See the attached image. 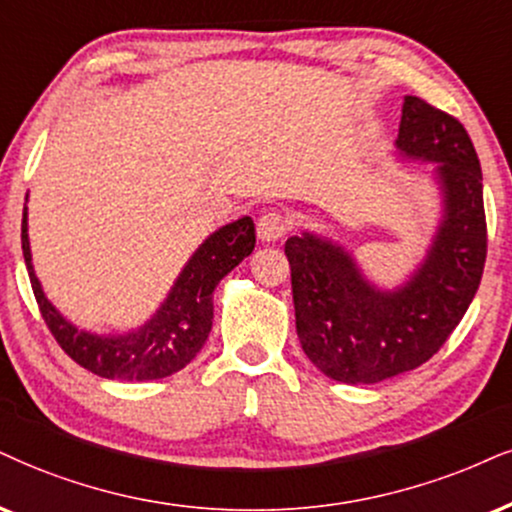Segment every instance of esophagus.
Returning a JSON list of instances; mask_svg holds the SVG:
<instances>
[{"label":"esophagus","instance_id":"obj_1","mask_svg":"<svg viewBox=\"0 0 512 512\" xmlns=\"http://www.w3.org/2000/svg\"><path fill=\"white\" fill-rule=\"evenodd\" d=\"M289 230V218L280 211H266L256 223V235L261 242H277Z\"/></svg>","mask_w":512,"mask_h":512}]
</instances>
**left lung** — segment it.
<instances>
[{
  "label": "left lung",
  "instance_id": "obj_1",
  "mask_svg": "<svg viewBox=\"0 0 512 512\" xmlns=\"http://www.w3.org/2000/svg\"><path fill=\"white\" fill-rule=\"evenodd\" d=\"M396 151L437 163L441 189L437 232L401 287L372 285L332 239L304 232L285 244L301 349L337 382L375 384L430 361L475 299L487 261L482 168L463 125L406 97Z\"/></svg>",
  "mask_w": 512,
  "mask_h": 512
}]
</instances>
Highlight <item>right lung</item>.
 Masks as SVG:
<instances>
[{"mask_svg":"<svg viewBox=\"0 0 512 512\" xmlns=\"http://www.w3.org/2000/svg\"><path fill=\"white\" fill-rule=\"evenodd\" d=\"M21 244L30 285L49 332L75 363L106 380H161L185 368L206 344L213 325V289L256 246V227L249 216L218 227L194 251L170 287L159 311L137 330L94 334L68 323L42 292L28 242V206H23Z\"/></svg>","mask_w":512,"mask_h":512,"instance_id":"right-lung-1","label":"right lung"}]
</instances>
